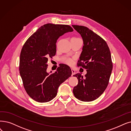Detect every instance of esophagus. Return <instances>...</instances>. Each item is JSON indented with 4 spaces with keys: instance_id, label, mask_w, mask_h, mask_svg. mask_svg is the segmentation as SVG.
I'll return each instance as SVG.
<instances>
[{
    "instance_id": "obj_1",
    "label": "esophagus",
    "mask_w": 131,
    "mask_h": 131,
    "mask_svg": "<svg viewBox=\"0 0 131 131\" xmlns=\"http://www.w3.org/2000/svg\"><path fill=\"white\" fill-rule=\"evenodd\" d=\"M71 71H72V75H74L75 74V70L73 69H71Z\"/></svg>"
}]
</instances>
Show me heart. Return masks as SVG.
Listing matches in <instances>:
<instances>
[{
  "label": "heart",
  "mask_w": 131,
  "mask_h": 131,
  "mask_svg": "<svg viewBox=\"0 0 131 131\" xmlns=\"http://www.w3.org/2000/svg\"><path fill=\"white\" fill-rule=\"evenodd\" d=\"M66 62L69 65H72L73 63V60L71 59H68L66 60Z\"/></svg>",
  "instance_id": "1"
}]
</instances>
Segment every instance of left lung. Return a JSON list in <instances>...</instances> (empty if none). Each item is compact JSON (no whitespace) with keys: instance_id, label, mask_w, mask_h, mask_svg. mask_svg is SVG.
<instances>
[{"instance_id":"obj_1","label":"left lung","mask_w":131,"mask_h":131,"mask_svg":"<svg viewBox=\"0 0 131 131\" xmlns=\"http://www.w3.org/2000/svg\"><path fill=\"white\" fill-rule=\"evenodd\" d=\"M72 27L80 34L83 42L78 65L87 69L85 77L80 73L73 75L77 77L78 84L73 92L79 100L93 101L103 94L109 83L112 70L110 49L104 39L88 28Z\"/></svg>"}]
</instances>
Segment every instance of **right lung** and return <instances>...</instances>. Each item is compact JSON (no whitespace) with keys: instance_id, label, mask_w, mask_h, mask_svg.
Here are the masks:
<instances>
[{"instance_id":"add662e5","label":"right lung","mask_w":131,"mask_h":131,"mask_svg":"<svg viewBox=\"0 0 131 131\" xmlns=\"http://www.w3.org/2000/svg\"><path fill=\"white\" fill-rule=\"evenodd\" d=\"M73 31L69 25L47 24L39 27L22 48L19 71L24 88L30 97L38 102L52 100L60 84L71 76L70 67L62 64L52 73H48V60L56 53V43L64 34Z\"/></svg>"}]
</instances>
